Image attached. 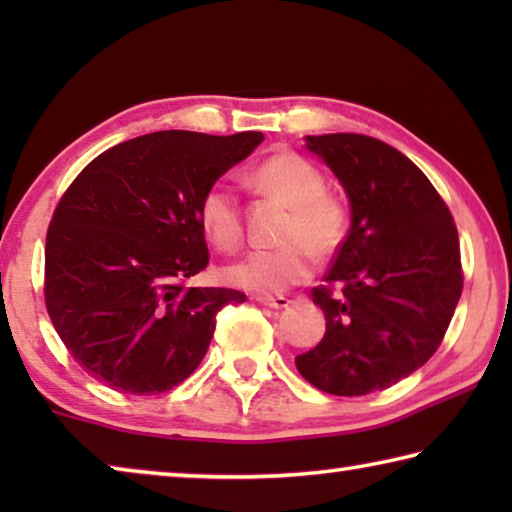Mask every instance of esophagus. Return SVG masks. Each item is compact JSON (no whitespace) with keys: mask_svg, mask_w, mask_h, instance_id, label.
<instances>
[{"mask_svg":"<svg viewBox=\"0 0 512 512\" xmlns=\"http://www.w3.org/2000/svg\"><path fill=\"white\" fill-rule=\"evenodd\" d=\"M255 300L259 302V305H266L271 309H284V307L291 305V300L284 298V296H257Z\"/></svg>","mask_w":512,"mask_h":512,"instance_id":"obj_1","label":"esophagus"}]
</instances>
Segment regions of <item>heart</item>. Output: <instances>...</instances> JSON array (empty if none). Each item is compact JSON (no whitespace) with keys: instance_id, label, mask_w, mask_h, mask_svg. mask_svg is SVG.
Returning <instances> with one entry per match:
<instances>
[{"instance_id":"heart-1","label":"heart","mask_w":512,"mask_h":512,"mask_svg":"<svg viewBox=\"0 0 512 512\" xmlns=\"http://www.w3.org/2000/svg\"><path fill=\"white\" fill-rule=\"evenodd\" d=\"M255 180L268 196L289 207V216L277 237L284 246L246 255L225 268L223 277L248 291L280 293L311 275V253L320 259L339 253L348 239L350 212L339 196L325 192V176L300 153H275L262 162ZM198 221L205 237L223 253L241 244V207L228 180H216L205 189L198 203Z\"/></svg>"}]
</instances>
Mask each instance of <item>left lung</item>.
Instances as JSON below:
<instances>
[{
  "instance_id": "obj_1",
  "label": "left lung",
  "mask_w": 512,
  "mask_h": 512,
  "mask_svg": "<svg viewBox=\"0 0 512 512\" xmlns=\"http://www.w3.org/2000/svg\"><path fill=\"white\" fill-rule=\"evenodd\" d=\"M350 198L352 225L311 300L325 336L296 357L329 395H368L424 366L443 343L463 291L452 212L393 146L359 133L305 137Z\"/></svg>"
}]
</instances>
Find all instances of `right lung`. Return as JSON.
<instances>
[{"instance_id": "obj_1", "label": "right lung", "mask_w": 512, "mask_h": 512, "mask_svg": "<svg viewBox=\"0 0 512 512\" xmlns=\"http://www.w3.org/2000/svg\"><path fill=\"white\" fill-rule=\"evenodd\" d=\"M264 135L160 131L97 155L60 198L45 244V305L85 372L131 395L183 384L235 289L187 287L210 262L198 203Z\"/></svg>"}]
</instances>
